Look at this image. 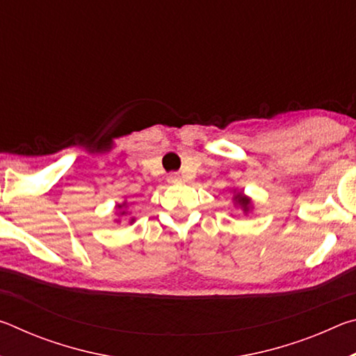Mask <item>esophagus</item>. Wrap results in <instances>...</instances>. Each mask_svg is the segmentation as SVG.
<instances>
[{"label": "esophagus", "mask_w": 356, "mask_h": 356, "mask_svg": "<svg viewBox=\"0 0 356 356\" xmlns=\"http://www.w3.org/2000/svg\"><path fill=\"white\" fill-rule=\"evenodd\" d=\"M168 182H170V184H177V182H180L179 172H170V174H168Z\"/></svg>", "instance_id": "esophagus-1"}]
</instances>
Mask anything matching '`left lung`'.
Wrapping results in <instances>:
<instances>
[{"label": "left lung", "instance_id": "obj_1", "mask_svg": "<svg viewBox=\"0 0 356 356\" xmlns=\"http://www.w3.org/2000/svg\"><path fill=\"white\" fill-rule=\"evenodd\" d=\"M236 201L240 204V206L243 207L245 212H248V206H250V200H248V197H245V196L242 195V193H238V195L236 196Z\"/></svg>", "mask_w": 356, "mask_h": 356}]
</instances>
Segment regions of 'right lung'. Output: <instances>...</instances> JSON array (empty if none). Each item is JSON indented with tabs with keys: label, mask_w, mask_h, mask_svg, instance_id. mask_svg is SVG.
I'll return each mask as SVG.
<instances>
[{
	"label": "right lung",
	"mask_w": 356,
	"mask_h": 356,
	"mask_svg": "<svg viewBox=\"0 0 356 356\" xmlns=\"http://www.w3.org/2000/svg\"><path fill=\"white\" fill-rule=\"evenodd\" d=\"M119 207H122V206H119ZM124 213H125V212H122V215H124Z\"/></svg>",
	"instance_id": "1"
}]
</instances>
